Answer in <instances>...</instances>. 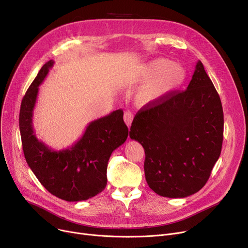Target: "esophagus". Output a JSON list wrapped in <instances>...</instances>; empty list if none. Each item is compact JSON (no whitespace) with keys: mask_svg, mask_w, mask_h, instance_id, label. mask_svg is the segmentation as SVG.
<instances>
[{"mask_svg":"<svg viewBox=\"0 0 248 248\" xmlns=\"http://www.w3.org/2000/svg\"><path fill=\"white\" fill-rule=\"evenodd\" d=\"M124 123L126 124V125L129 127L134 120V113L132 111H125L124 114Z\"/></svg>","mask_w":248,"mask_h":248,"instance_id":"esophagus-1","label":"esophagus"}]
</instances>
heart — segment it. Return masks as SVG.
I'll list each match as a JSON object with an SVG mask.
<instances>
[{"label": "heart", "mask_w": 248, "mask_h": 248, "mask_svg": "<svg viewBox=\"0 0 248 248\" xmlns=\"http://www.w3.org/2000/svg\"><path fill=\"white\" fill-rule=\"evenodd\" d=\"M183 65L166 58H155L139 66L133 74L136 82H144L137 93L140 106L155 104L178 89L186 79Z\"/></svg>", "instance_id": "b5f03b06"}]
</instances>
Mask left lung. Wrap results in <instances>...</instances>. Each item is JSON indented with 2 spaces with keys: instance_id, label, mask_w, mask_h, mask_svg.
<instances>
[{
  "instance_id": "left-lung-1",
  "label": "left lung",
  "mask_w": 248,
  "mask_h": 248,
  "mask_svg": "<svg viewBox=\"0 0 248 248\" xmlns=\"http://www.w3.org/2000/svg\"><path fill=\"white\" fill-rule=\"evenodd\" d=\"M222 104L201 61L184 91L144 106L129 137L145 150L149 187L160 196L184 198L210 177L223 141Z\"/></svg>"
}]
</instances>
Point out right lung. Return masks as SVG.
Segmentation results:
<instances>
[{"label":"right lung","instance_id":"right-lung-1","mask_svg":"<svg viewBox=\"0 0 248 248\" xmlns=\"http://www.w3.org/2000/svg\"><path fill=\"white\" fill-rule=\"evenodd\" d=\"M54 61L45 63L22 99L19 125L23 152L39 182L54 196L68 201L87 200L103 191L111 153L125 141L128 128L123 109L89 123L81 139L68 149L54 151L39 140L32 125L40 85Z\"/></svg>","mask_w":248,"mask_h":248}]
</instances>
